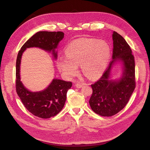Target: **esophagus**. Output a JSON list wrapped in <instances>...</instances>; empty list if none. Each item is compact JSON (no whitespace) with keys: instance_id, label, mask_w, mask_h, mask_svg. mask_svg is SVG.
<instances>
[{"instance_id":"esophagus-1","label":"esophagus","mask_w":150,"mask_h":150,"mask_svg":"<svg viewBox=\"0 0 150 150\" xmlns=\"http://www.w3.org/2000/svg\"><path fill=\"white\" fill-rule=\"evenodd\" d=\"M75 86H76V88H81L82 87V86H83V84L81 83H80V82H76V83H75Z\"/></svg>"}]
</instances>
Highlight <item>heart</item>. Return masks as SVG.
<instances>
[{
    "label": "heart",
    "mask_w": 150,
    "mask_h": 150,
    "mask_svg": "<svg viewBox=\"0 0 150 150\" xmlns=\"http://www.w3.org/2000/svg\"><path fill=\"white\" fill-rule=\"evenodd\" d=\"M66 56L59 57L57 66L66 77L70 78L81 64L83 74L89 79L103 74L111 57V49L105 41L82 38L71 42L65 51Z\"/></svg>",
    "instance_id": "1"
}]
</instances>
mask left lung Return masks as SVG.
<instances>
[{
	"label": "left lung",
	"instance_id": "8db88e82",
	"mask_svg": "<svg viewBox=\"0 0 150 150\" xmlns=\"http://www.w3.org/2000/svg\"><path fill=\"white\" fill-rule=\"evenodd\" d=\"M112 60L100 79L91 84L92 94L89 104L92 111L103 117H111L127 105L136 88L135 61L130 46L116 31H113ZM120 60L124 65L122 78L115 82L109 80V73L116 60Z\"/></svg>",
	"mask_w": 150,
	"mask_h": 150
}]
</instances>
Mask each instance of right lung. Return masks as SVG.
<instances>
[{"label": "right lung", "instance_id": "obj_1", "mask_svg": "<svg viewBox=\"0 0 150 150\" xmlns=\"http://www.w3.org/2000/svg\"><path fill=\"white\" fill-rule=\"evenodd\" d=\"M64 38L62 31H39L31 36L22 45L19 51L16 68V90L22 103L28 111L42 119H49L57 115L63 108L66 100L67 91L72 83L54 79L48 88L37 92L27 90L20 81V64L22 53L27 48L36 47L46 51H52L55 58L57 57L54 49Z\"/></svg>", "mask_w": 150, "mask_h": 150}]
</instances>
